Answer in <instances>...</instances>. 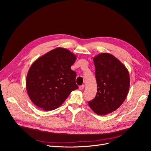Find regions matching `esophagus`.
Masks as SVG:
<instances>
[{
  "mask_svg": "<svg viewBox=\"0 0 151 151\" xmlns=\"http://www.w3.org/2000/svg\"><path fill=\"white\" fill-rule=\"evenodd\" d=\"M84 84H83V85H81V86H80V87H79V89H80V90H83L84 89Z\"/></svg>",
  "mask_w": 151,
  "mask_h": 151,
  "instance_id": "obj_1",
  "label": "esophagus"
}]
</instances>
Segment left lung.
<instances>
[{
  "instance_id": "obj_1",
  "label": "left lung",
  "mask_w": 151,
  "mask_h": 151,
  "mask_svg": "<svg viewBox=\"0 0 151 151\" xmlns=\"http://www.w3.org/2000/svg\"><path fill=\"white\" fill-rule=\"evenodd\" d=\"M93 60L97 92L88 104L95 113L106 115L116 110L127 96L130 88L129 71L119 60L107 52L97 55Z\"/></svg>"
}]
</instances>
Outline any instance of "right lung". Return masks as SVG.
Here are the masks:
<instances>
[{
  "instance_id": "obj_1",
  "label": "right lung",
  "mask_w": 151,
  "mask_h": 151,
  "mask_svg": "<svg viewBox=\"0 0 151 151\" xmlns=\"http://www.w3.org/2000/svg\"><path fill=\"white\" fill-rule=\"evenodd\" d=\"M76 55L64 47H56L38 58L26 77V90L34 104L44 111L59 107L73 91L78 89L76 73L71 67Z\"/></svg>"
}]
</instances>
